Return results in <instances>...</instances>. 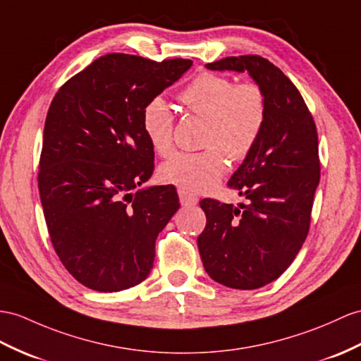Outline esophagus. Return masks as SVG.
<instances>
[{"label": "esophagus", "instance_id": "1", "mask_svg": "<svg viewBox=\"0 0 361 361\" xmlns=\"http://www.w3.org/2000/svg\"><path fill=\"white\" fill-rule=\"evenodd\" d=\"M179 199H180V204L183 207H192V205H196L197 202H199L197 196L190 195V192L182 191V190H179Z\"/></svg>", "mask_w": 361, "mask_h": 361}]
</instances>
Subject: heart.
I'll list each match as a JSON object with an SVG mask.
<instances>
[{"label": "heart", "mask_w": 361, "mask_h": 361, "mask_svg": "<svg viewBox=\"0 0 361 361\" xmlns=\"http://www.w3.org/2000/svg\"><path fill=\"white\" fill-rule=\"evenodd\" d=\"M178 99L187 113L205 119L200 152L176 153L159 169L164 183L187 192H205L217 185L226 171L225 154L239 162L256 147L268 116V99L254 81L235 84L214 72H202L183 87ZM174 113L159 96L142 110V128L161 156L174 148Z\"/></svg>", "instance_id": "b5f03b06"}]
</instances>
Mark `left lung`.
<instances>
[{"mask_svg":"<svg viewBox=\"0 0 361 361\" xmlns=\"http://www.w3.org/2000/svg\"><path fill=\"white\" fill-rule=\"evenodd\" d=\"M207 67L247 70L267 93L263 133L228 182L248 202L234 207L200 200L207 225L197 237L211 279L228 288L257 289L283 274L310 231L320 180L317 127L297 87L268 59L228 56Z\"/></svg>","mask_w":361,"mask_h":361,"instance_id":"left-lung-1","label":"left lung"}]
</instances>
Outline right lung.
<instances>
[{
    "label": "right lung",
    "mask_w": 361,
    "mask_h": 361,
    "mask_svg": "<svg viewBox=\"0 0 361 361\" xmlns=\"http://www.w3.org/2000/svg\"><path fill=\"white\" fill-rule=\"evenodd\" d=\"M191 64L107 54L61 85L50 104L38 171L44 217L61 263L93 291L144 282L157 235L180 207L173 185L130 191L154 170L145 104Z\"/></svg>",
    "instance_id": "obj_1"
}]
</instances>
